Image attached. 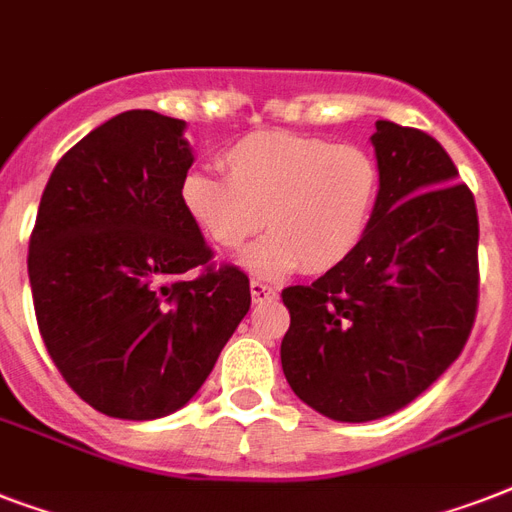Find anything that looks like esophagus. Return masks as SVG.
<instances>
[{
	"label": "esophagus",
	"instance_id": "34e87169",
	"mask_svg": "<svg viewBox=\"0 0 512 512\" xmlns=\"http://www.w3.org/2000/svg\"><path fill=\"white\" fill-rule=\"evenodd\" d=\"M249 295H252V303H265V300H273L276 297V289L265 281L252 279L249 281Z\"/></svg>",
	"mask_w": 512,
	"mask_h": 512
}]
</instances>
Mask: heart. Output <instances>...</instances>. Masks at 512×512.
<instances>
[{
  "instance_id": "obj_1",
  "label": "heart",
  "mask_w": 512,
  "mask_h": 512,
  "mask_svg": "<svg viewBox=\"0 0 512 512\" xmlns=\"http://www.w3.org/2000/svg\"><path fill=\"white\" fill-rule=\"evenodd\" d=\"M223 177L191 170L180 204L204 239L239 249L260 228L268 236L239 263L260 279L340 268L364 241L380 196L369 151L284 130L249 132L220 156Z\"/></svg>"
}]
</instances>
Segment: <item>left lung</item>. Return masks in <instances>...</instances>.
Listing matches in <instances>:
<instances>
[{"label": "left lung", "instance_id": "obj_1", "mask_svg": "<svg viewBox=\"0 0 512 512\" xmlns=\"http://www.w3.org/2000/svg\"><path fill=\"white\" fill-rule=\"evenodd\" d=\"M380 196L361 247L311 287L281 292V369L337 422L404 409L465 348L478 305V212L428 132L374 124Z\"/></svg>", "mask_w": 512, "mask_h": 512}]
</instances>
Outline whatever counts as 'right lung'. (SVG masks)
Masks as SVG:
<instances>
[{"label":"right lung","instance_id":"obj_1","mask_svg":"<svg viewBox=\"0 0 512 512\" xmlns=\"http://www.w3.org/2000/svg\"><path fill=\"white\" fill-rule=\"evenodd\" d=\"M185 122L124 111L52 170L28 241L39 332L98 412L159 420L183 409L247 316V273L212 268L180 204L193 164ZM193 267L205 271L188 282Z\"/></svg>","mask_w":512,"mask_h":512}]
</instances>
